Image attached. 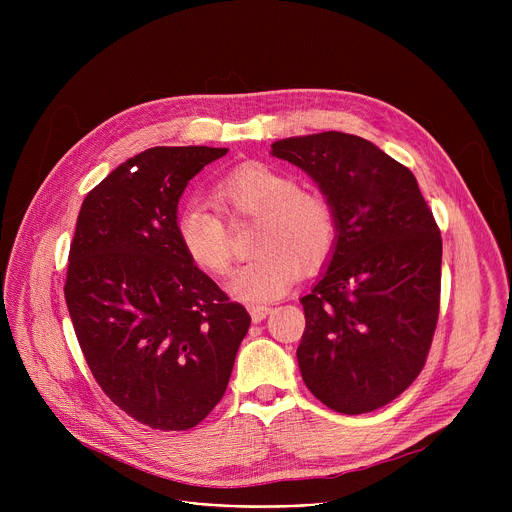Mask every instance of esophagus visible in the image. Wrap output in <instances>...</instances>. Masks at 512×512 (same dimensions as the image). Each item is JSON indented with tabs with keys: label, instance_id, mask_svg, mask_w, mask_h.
<instances>
[{
	"label": "esophagus",
	"instance_id": "esophagus-1",
	"mask_svg": "<svg viewBox=\"0 0 512 512\" xmlns=\"http://www.w3.org/2000/svg\"><path fill=\"white\" fill-rule=\"evenodd\" d=\"M249 314H251V320L257 324L271 314V308L269 306H249Z\"/></svg>",
	"mask_w": 512,
	"mask_h": 512
}]
</instances>
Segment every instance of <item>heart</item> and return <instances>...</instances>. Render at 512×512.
Here are the masks:
<instances>
[{
	"label": "heart",
	"instance_id": "1",
	"mask_svg": "<svg viewBox=\"0 0 512 512\" xmlns=\"http://www.w3.org/2000/svg\"><path fill=\"white\" fill-rule=\"evenodd\" d=\"M216 200L233 216L257 218L253 253L227 281L231 296L269 302L300 275L324 265L336 243V218L328 200L300 190L298 182L265 164H245L216 188ZM176 235L188 259L202 271L225 275L233 263L229 229L210 204L190 200L176 216Z\"/></svg>",
	"mask_w": 512,
	"mask_h": 512
}]
</instances>
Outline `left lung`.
<instances>
[{
    "mask_svg": "<svg viewBox=\"0 0 512 512\" xmlns=\"http://www.w3.org/2000/svg\"><path fill=\"white\" fill-rule=\"evenodd\" d=\"M271 156L304 170L336 218L320 279L300 298L306 387L338 413L399 397L421 373L440 314L442 237L415 176L369 139L287 137Z\"/></svg>",
    "mask_w": 512,
    "mask_h": 512,
    "instance_id": "obj_1",
    "label": "left lung"
}]
</instances>
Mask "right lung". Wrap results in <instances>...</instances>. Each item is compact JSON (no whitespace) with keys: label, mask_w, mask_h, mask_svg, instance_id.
I'll list each match as a JSON object with an SVG mask.
<instances>
[{"label":"right lung","mask_w":512,"mask_h":512,"mask_svg":"<svg viewBox=\"0 0 512 512\" xmlns=\"http://www.w3.org/2000/svg\"><path fill=\"white\" fill-rule=\"evenodd\" d=\"M227 148H150L83 200L64 298L105 395L139 423L198 425L223 399L247 310L184 253L176 235L188 182Z\"/></svg>","instance_id":"1"}]
</instances>
